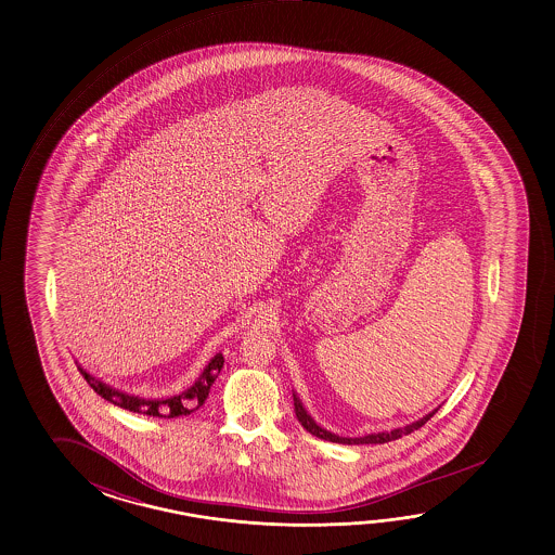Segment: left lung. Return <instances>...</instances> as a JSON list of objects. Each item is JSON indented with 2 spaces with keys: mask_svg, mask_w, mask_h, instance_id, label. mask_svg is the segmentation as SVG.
<instances>
[{
  "mask_svg": "<svg viewBox=\"0 0 555 555\" xmlns=\"http://www.w3.org/2000/svg\"><path fill=\"white\" fill-rule=\"evenodd\" d=\"M293 404H295L297 421L301 423L302 428H305L307 433L313 434V436L321 438V440H328V442L334 443H348V446H353V443L393 442V440H399L401 436H406V434L418 430V428H421L423 424L428 423L434 414L438 413V409H440V406H438V409H434L430 413L424 414L423 418H418V421H414V423L404 424V426H399V428H393V430H382V433L365 434V436H358V438H346V436H338V434L331 433V430L323 428L321 424H317L313 416L307 413V409L302 406L299 395L295 393V391H293Z\"/></svg>",
  "mask_w": 555,
  "mask_h": 555,
  "instance_id": "obj_1",
  "label": "left lung"
}]
</instances>
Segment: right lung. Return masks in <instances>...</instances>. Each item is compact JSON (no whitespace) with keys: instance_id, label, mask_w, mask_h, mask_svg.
Wrapping results in <instances>:
<instances>
[{"instance_id":"right-lung-1","label":"right lung","mask_w":555,"mask_h":555,"mask_svg":"<svg viewBox=\"0 0 555 555\" xmlns=\"http://www.w3.org/2000/svg\"><path fill=\"white\" fill-rule=\"evenodd\" d=\"M222 363H224L222 353H215L211 358V362L205 365L202 375L195 379V384L190 385L182 393L162 397V399H146V397H141V395L127 393V391H122L119 387L105 384V382H101L100 377H95V375H91L90 372H86L80 363H78V370H80L83 379L88 382L91 389H93L95 393L101 395L105 401L117 404V406H121V409H127V411H131V413L176 418V416L192 414L193 411H197V409L207 401L209 389H211V385L215 384V377L221 372Z\"/></svg>"}]
</instances>
